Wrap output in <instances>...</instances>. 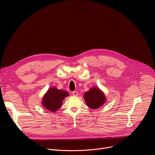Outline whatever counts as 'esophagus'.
I'll use <instances>...</instances> for the list:
<instances>
[{
  "instance_id": "obj_1",
  "label": "esophagus",
  "mask_w": 155,
  "mask_h": 155,
  "mask_svg": "<svg viewBox=\"0 0 155 155\" xmlns=\"http://www.w3.org/2000/svg\"><path fill=\"white\" fill-rule=\"evenodd\" d=\"M72 94L74 95V96H78V93L77 92V91H72Z\"/></svg>"
}]
</instances>
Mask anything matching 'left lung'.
Listing matches in <instances>:
<instances>
[{"label":"left lung","instance_id":"left-lung-1","mask_svg":"<svg viewBox=\"0 0 155 155\" xmlns=\"http://www.w3.org/2000/svg\"><path fill=\"white\" fill-rule=\"evenodd\" d=\"M84 99L87 105L92 109H96L102 106L105 102V96L98 87H92L86 92Z\"/></svg>","mask_w":155,"mask_h":155}]
</instances>
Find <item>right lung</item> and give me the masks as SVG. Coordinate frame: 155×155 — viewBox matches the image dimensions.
Segmentation results:
<instances>
[{
    "label": "right lung",
    "mask_w": 155,
    "mask_h": 155,
    "mask_svg": "<svg viewBox=\"0 0 155 155\" xmlns=\"http://www.w3.org/2000/svg\"><path fill=\"white\" fill-rule=\"evenodd\" d=\"M69 94L68 92L56 87H51L48 90L43 97L42 105L47 110L54 112L62 105V101Z\"/></svg>",
    "instance_id": "right-lung-1"
}]
</instances>
